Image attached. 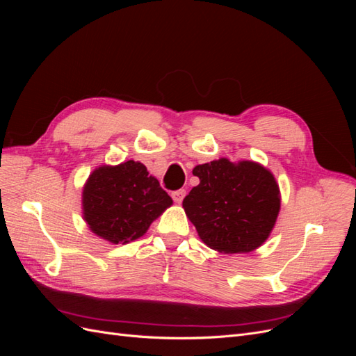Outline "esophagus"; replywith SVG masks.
Masks as SVG:
<instances>
[{
  "label": "esophagus",
  "mask_w": 356,
  "mask_h": 356,
  "mask_svg": "<svg viewBox=\"0 0 356 356\" xmlns=\"http://www.w3.org/2000/svg\"><path fill=\"white\" fill-rule=\"evenodd\" d=\"M186 197V190H177V191H172V199H174L177 203H181L182 199Z\"/></svg>",
  "instance_id": "esophagus-1"
}]
</instances>
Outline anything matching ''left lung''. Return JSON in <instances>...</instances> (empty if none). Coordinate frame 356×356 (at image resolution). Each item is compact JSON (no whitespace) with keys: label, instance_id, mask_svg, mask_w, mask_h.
<instances>
[{"label":"left lung","instance_id":"1","mask_svg":"<svg viewBox=\"0 0 356 356\" xmlns=\"http://www.w3.org/2000/svg\"><path fill=\"white\" fill-rule=\"evenodd\" d=\"M199 186L182 200L204 245L222 254L251 252L270 236L281 209L273 174L260 163L229 159L197 165Z\"/></svg>","mask_w":356,"mask_h":356}]
</instances>
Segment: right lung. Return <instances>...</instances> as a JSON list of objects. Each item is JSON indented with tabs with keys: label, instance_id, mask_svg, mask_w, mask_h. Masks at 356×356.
<instances>
[{
	"label": "right lung",
	"instance_id": "obj_1",
	"mask_svg": "<svg viewBox=\"0 0 356 356\" xmlns=\"http://www.w3.org/2000/svg\"><path fill=\"white\" fill-rule=\"evenodd\" d=\"M83 218L99 238L114 245L139 239L172 204L159 181L139 161L99 166L83 187Z\"/></svg>",
	"mask_w": 356,
	"mask_h": 356
}]
</instances>
